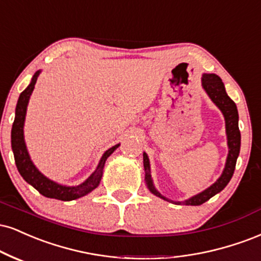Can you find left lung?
<instances>
[{
  "label": "left lung",
  "mask_w": 261,
  "mask_h": 261,
  "mask_svg": "<svg viewBox=\"0 0 261 261\" xmlns=\"http://www.w3.org/2000/svg\"><path fill=\"white\" fill-rule=\"evenodd\" d=\"M202 86L205 90L206 95L210 97V99L215 103L216 107L220 109L225 118L226 124V135H227V146H228V154L227 159H226L225 169L222 171L221 176L216 180L212 186L204 190L196 196L191 197L190 199L185 200V202H174V200L166 198V197L162 196L158 191L155 190L154 185L152 181V175H150V165L148 155L143 153V166H144V180H146V185L148 190L154 196L159 197V198L168 200V202L174 204H186V205H200V204L205 203L209 200L216 193L221 192L224 188L227 186L230 182L232 175L234 172V168H236V162L240 154L241 149V133L238 128V111L236 103L232 100L230 97L226 93L224 83L220 77L216 74H204L202 77Z\"/></svg>",
  "instance_id": "8db88e82"
}]
</instances>
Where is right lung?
Masks as SVG:
<instances>
[{
    "instance_id": "add662e5",
    "label": "right lung",
    "mask_w": 261,
    "mask_h": 261,
    "mask_svg": "<svg viewBox=\"0 0 261 261\" xmlns=\"http://www.w3.org/2000/svg\"><path fill=\"white\" fill-rule=\"evenodd\" d=\"M40 73L41 70H37L36 73L34 74L29 86L20 93L19 99H18L17 108H15V118L11 133L12 149H13L14 161L18 171H19L21 177H23L28 184L31 185L35 190L39 191L42 196L47 197V198H55L68 202V200H74L80 198V197L86 196L87 193L92 192V191L98 186L100 178H102L103 168H105L107 158H108L120 144H115L112 148L106 150L105 154L100 158L98 165H97L96 170L91 174V176L87 178L86 181H84L83 184L79 185V186H63V185H59L57 182L49 180V178L46 177L45 175L41 174V172L37 170L36 166L34 165V163L31 162L24 141V121L25 115H27V107L28 103H29L31 93H33L34 89H35L36 80L37 77H39Z\"/></svg>"
}]
</instances>
